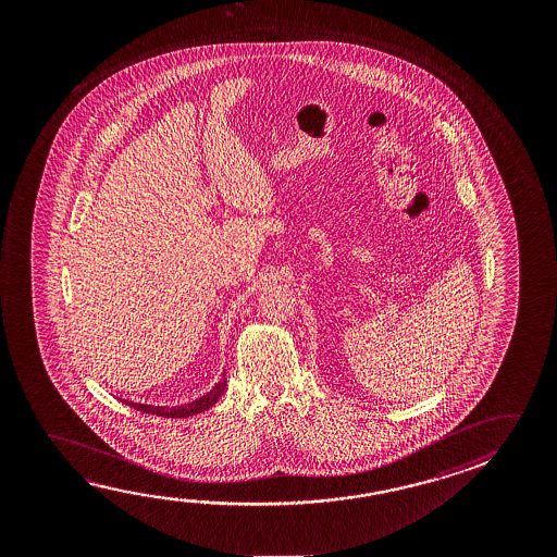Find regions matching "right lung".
<instances>
[{"instance_id": "1", "label": "right lung", "mask_w": 557, "mask_h": 557, "mask_svg": "<svg viewBox=\"0 0 557 557\" xmlns=\"http://www.w3.org/2000/svg\"><path fill=\"white\" fill-rule=\"evenodd\" d=\"M225 386H227V381H225V374H223V379L211 388L210 393L203 394L198 400L188 401V404H183V406H174V408H169V406H147V404H137V401L132 400L122 401L129 406V408H134V410L153 413V416H161V418H190L194 413L208 410L215 401L220 400L221 394L225 393Z\"/></svg>"}]
</instances>
